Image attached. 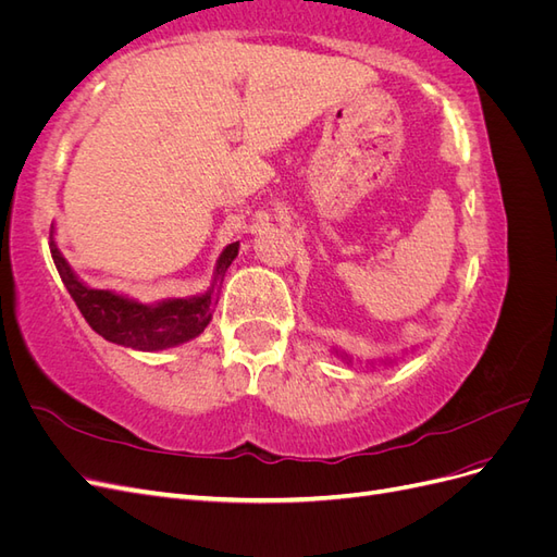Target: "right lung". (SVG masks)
I'll return each mask as SVG.
<instances>
[{"instance_id": "add662e5", "label": "right lung", "mask_w": 557, "mask_h": 557, "mask_svg": "<svg viewBox=\"0 0 557 557\" xmlns=\"http://www.w3.org/2000/svg\"><path fill=\"white\" fill-rule=\"evenodd\" d=\"M239 242L230 244L215 267V276L223 278L232 260L237 258ZM50 256L60 272L64 288L74 297L88 325L107 342L139 350H162L195 339L211 320V307L218 305L211 290L193 299H166L162 305L146 307L139 301L115 295L111 290H95L81 283L72 267L60 256L55 242H50Z\"/></svg>"}]
</instances>
